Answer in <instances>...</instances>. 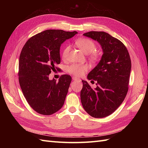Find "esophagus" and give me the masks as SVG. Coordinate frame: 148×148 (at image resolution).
Here are the masks:
<instances>
[{
	"label": "esophagus",
	"mask_w": 148,
	"mask_h": 148,
	"mask_svg": "<svg viewBox=\"0 0 148 148\" xmlns=\"http://www.w3.org/2000/svg\"><path fill=\"white\" fill-rule=\"evenodd\" d=\"M72 80L74 81H77V82H81V80L78 79H76V77H73V78H72Z\"/></svg>",
	"instance_id": "esophagus-1"
}]
</instances>
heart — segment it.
I'll return each mask as SVG.
<instances>
[{
  "label": "heart",
  "instance_id": "1",
  "mask_svg": "<svg viewBox=\"0 0 148 148\" xmlns=\"http://www.w3.org/2000/svg\"><path fill=\"white\" fill-rule=\"evenodd\" d=\"M77 46L81 51L86 54H90V57L92 61L95 62L99 58V54L95 52L96 45L92 40L87 38H81L76 41ZM70 46H66L62 53V57L64 59L67 58ZM88 69V65L84 64H72L67 67L69 73L76 77H79L83 75Z\"/></svg>",
  "mask_w": 148,
  "mask_h": 148
}]
</instances>
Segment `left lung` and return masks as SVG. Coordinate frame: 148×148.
<instances>
[{
    "label": "left lung",
    "mask_w": 148,
    "mask_h": 148,
    "mask_svg": "<svg viewBox=\"0 0 148 148\" xmlns=\"http://www.w3.org/2000/svg\"><path fill=\"white\" fill-rule=\"evenodd\" d=\"M83 36L97 40L103 55L87 76L88 80L97 81V87L93 89L82 81L81 103L91 116L104 118L114 112L127 95L132 66L130 55L120 40L108 33L91 31Z\"/></svg>",
    "instance_id": "left-lung-1"
}]
</instances>
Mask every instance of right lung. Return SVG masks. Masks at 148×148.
I'll list each match as a JSON object with an SVG mask.
<instances>
[{
  "label": "right lung",
  "mask_w": 148,
  "mask_h": 148,
  "mask_svg": "<svg viewBox=\"0 0 148 148\" xmlns=\"http://www.w3.org/2000/svg\"><path fill=\"white\" fill-rule=\"evenodd\" d=\"M76 34V31L46 30L30 38L22 48L19 83L27 102L40 114H54L64 105L72 78L64 74L56 81L49 79V75L60 64L61 45Z\"/></svg>",
  "instance_id": "1"
}]
</instances>
